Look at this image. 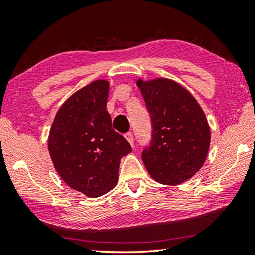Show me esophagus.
I'll list each match as a JSON object with an SVG mask.
<instances>
[{"label": "esophagus", "mask_w": 255, "mask_h": 255, "mask_svg": "<svg viewBox=\"0 0 255 255\" xmlns=\"http://www.w3.org/2000/svg\"><path fill=\"white\" fill-rule=\"evenodd\" d=\"M125 138H126V139L129 141V143H130V145L131 146H133V135H132V132H126L125 133Z\"/></svg>", "instance_id": "34e87169"}]
</instances>
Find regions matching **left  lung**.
<instances>
[{
	"label": "left lung",
	"mask_w": 255,
	"mask_h": 255,
	"mask_svg": "<svg viewBox=\"0 0 255 255\" xmlns=\"http://www.w3.org/2000/svg\"><path fill=\"white\" fill-rule=\"evenodd\" d=\"M152 123V139L141 152L148 173L162 184L176 185L204 165L210 129L199 103L169 79L138 80Z\"/></svg>",
	"instance_id": "8db88e82"
}]
</instances>
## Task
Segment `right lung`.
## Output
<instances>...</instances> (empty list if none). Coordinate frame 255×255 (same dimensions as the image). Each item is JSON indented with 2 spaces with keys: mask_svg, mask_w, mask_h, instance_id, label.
Returning <instances> with one entry per match:
<instances>
[{
  "mask_svg": "<svg viewBox=\"0 0 255 255\" xmlns=\"http://www.w3.org/2000/svg\"><path fill=\"white\" fill-rule=\"evenodd\" d=\"M109 82L97 80L63 103L51 125L48 150L67 185L90 198L115 188L120 158L131 146L112 129L107 111Z\"/></svg>",
  "mask_w": 255,
  "mask_h": 255,
  "instance_id": "add662e5",
  "label": "right lung"
}]
</instances>
